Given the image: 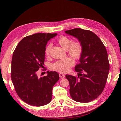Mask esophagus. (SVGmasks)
I'll return each instance as SVG.
<instances>
[{
	"mask_svg": "<svg viewBox=\"0 0 121 121\" xmlns=\"http://www.w3.org/2000/svg\"><path fill=\"white\" fill-rule=\"evenodd\" d=\"M59 76H60V77L61 78H63L65 77V75L63 73H59Z\"/></svg>",
	"mask_w": 121,
	"mask_h": 121,
	"instance_id": "1",
	"label": "esophagus"
}]
</instances>
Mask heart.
<instances>
[{"instance_id":"b5f03b06","label":"heart","mask_w":121,"mask_h":121,"mask_svg":"<svg viewBox=\"0 0 121 121\" xmlns=\"http://www.w3.org/2000/svg\"><path fill=\"white\" fill-rule=\"evenodd\" d=\"M57 43L60 46L67 51L69 56L74 59H78L82 55V47L80 43L78 41L73 42L72 39L65 36H61L57 40ZM52 47V44H49L45 48V56H48ZM74 64V61L70 57H65L54 62L51 65V69L53 70L61 73L69 71V68Z\"/></svg>"}]
</instances>
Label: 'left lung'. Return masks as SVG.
<instances>
[{"label":"left lung","instance_id":"left-lung-1","mask_svg":"<svg viewBox=\"0 0 121 121\" xmlns=\"http://www.w3.org/2000/svg\"><path fill=\"white\" fill-rule=\"evenodd\" d=\"M65 32L77 39L82 47L80 64L75 66L78 77L65 75L69 82L70 95L78 102H91L101 94L107 82L110 65L106 48L91 31L78 28Z\"/></svg>","mask_w":121,"mask_h":121}]
</instances>
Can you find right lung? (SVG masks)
I'll use <instances>...</instances> for the list:
<instances>
[{"label": "right lung", "instance_id": "add662e5", "mask_svg": "<svg viewBox=\"0 0 121 121\" xmlns=\"http://www.w3.org/2000/svg\"><path fill=\"white\" fill-rule=\"evenodd\" d=\"M57 34L38 33L24 37L16 47L11 61V80L16 93L23 101L34 106H43L52 99L53 86L59 80L55 71L39 78L43 68L46 45Z\"/></svg>", "mask_w": 121, "mask_h": 121}]
</instances>
